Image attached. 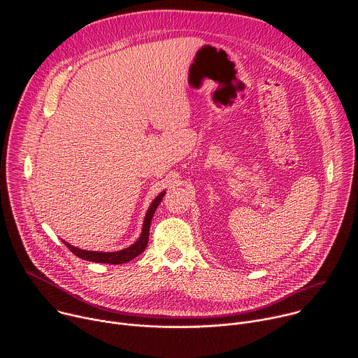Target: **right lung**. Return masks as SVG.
<instances>
[{
    "mask_svg": "<svg viewBox=\"0 0 358 358\" xmlns=\"http://www.w3.org/2000/svg\"><path fill=\"white\" fill-rule=\"evenodd\" d=\"M166 191L160 192L155 201L151 202V206L144 217V222H143V229H141V235L140 238L133 243L130 245L129 248H124L122 250H117V252H93V250H85V249H79L76 246H72L71 243L65 242L66 248L71 249L72 253H75L78 258L80 259H85V261H89V262H96V264H109V265H119V264H126V262H130L131 259H134L136 257H138V255L141 252H144L145 246H147V242H148V232H150V224H151V220H152V215H155L159 203L162 202L163 196H164Z\"/></svg>",
    "mask_w": 358,
    "mask_h": 358,
    "instance_id": "right-lung-1",
    "label": "right lung"
}]
</instances>
